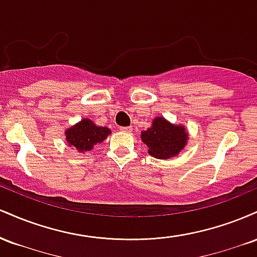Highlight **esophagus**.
<instances>
[{
    "instance_id": "obj_1",
    "label": "esophagus",
    "mask_w": 257,
    "mask_h": 257,
    "mask_svg": "<svg viewBox=\"0 0 257 257\" xmlns=\"http://www.w3.org/2000/svg\"><path fill=\"white\" fill-rule=\"evenodd\" d=\"M119 131L124 132V133H131L133 131V128H132V126H120Z\"/></svg>"
}]
</instances>
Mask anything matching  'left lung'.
<instances>
[{"mask_svg":"<svg viewBox=\"0 0 257 257\" xmlns=\"http://www.w3.org/2000/svg\"><path fill=\"white\" fill-rule=\"evenodd\" d=\"M141 140L149 147V153L158 159L174 157L184 149L187 134L181 125H173L163 117L153 120L152 126L141 133Z\"/></svg>","mask_w":257,"mask_h":257,"instance_id":"left-lung-1","label":"left lung"}]
</instances>
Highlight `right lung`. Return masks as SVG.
<instances>
[{
  "instance_id": "obj_1",
  "label": "right lung",
  "mask_w": 257,
  "mask_h": 257,
  "mask_svg": "<svg viewBox=\"0 0 257 257\" xmlns=\"http://www.w3.org/2000/svg\"><path fill=\"white\" fill-rule=\"evenodd\" d=\"M111 131L106 126H98L89 119H83L65 132L66 141L79 152L90 151L95 144H100L107 138Z\"/></svg>"
}]
</instances>
